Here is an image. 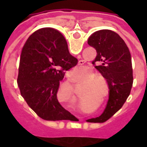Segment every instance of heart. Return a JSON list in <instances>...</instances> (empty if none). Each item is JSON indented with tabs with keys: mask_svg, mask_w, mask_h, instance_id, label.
Wrapping results in <instances>:
<instances>
[{
	"mask_svg": "<svg viewBox=\"0 0 147 147\" xmlns=\"http://www.w3.org/2000/svg\"><path fill=\"white\" fill-rule=\"evenodd\" d=\"M81 73H83V76H82V78H81V80H80L81 83H83V81H85V80L88 78V80H86V83L90 84V85L87 88H89L91 92L94 93L95 94H99L100 95V94H103L104 90H105V86H104L103 84L100 81H102L105 85L106 84V80H105L104 77L102 76H100V75H96L94 76L95 73H94V70L89 67H86L84 70L81 71ZM89 78H90V79H89ZM99 80H101V81H99ZM70 94L71 98V102H72L73 104H76L77 101H78V98H77V96L76 94L75 89H74L73 86L70 90ZM108 94L109 90H107L106 93H105V95H108Z\"/></svg>",
	"mask_w": 147,
	"mask_h": 147,
	"instance_id": "b5f03b06",
	"label": "heart"
}]
</instances>
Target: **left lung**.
<instances>
[{
	"label": "left lung",
	"instance_id": "obj_1",
	"mask_svg": "<svg viewBox=\"0 0 147 147\" xmlns=\"http://www.w3.org/2000/svg\"><path fill=\"white\" fill-rule=\"evenodd\" d=\"M87 42L97 51L92 64H98L95 67L106 79L109 88L107 105L94 121L103 123L122 107L129 96L133 84L131 56L126 43L113 30L96 31Z\"/></svg>",
	"mask_w": 147,
	"mask_h": 147
}]
</instances>
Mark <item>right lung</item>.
<instances>
[{"mask_svg": "<svg viewBox=\"0 0 147 147\" xmlns=\"http://www.w3.org/2000/svg\"><path fill=\"white\" fill-rule=\"evenodd\" d=\"M64 36L53 28H42L30 35L22 49L17 84L21 96L45 120L74 119L57 100L65 71L76 66Z\"/></svg>", "mask_w": 147, "mask_h": 147, "instance_id": "1", "label": "right lung"}]
</instances>
